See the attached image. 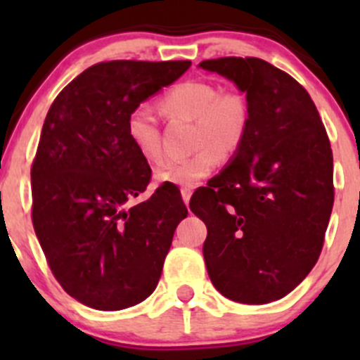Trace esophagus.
Here are the masks:
<instances>
[{"mask_svg": "<svg viewBox=\"0 0 360 360\" xmlns=\"http://www.w3.org/2000/svg\"><path fill=\"white\" fill-rule=\"evenodd\" d=\"M191 193H193V190H191V188H183V190H181V197H183V200L186 205H188V202H190Z\"/></svg>", "mask_w": 360, "mask_h": 360, "instance_id": "obj_1", "label": "esophagus"}]
</instances>
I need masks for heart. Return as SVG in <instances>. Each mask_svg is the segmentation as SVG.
<instances>
[{
	"instance_id": "1",
	"label": "heart",
	"mask_w": 360,
	"mask_h": 360,
	"mask_svg": "<svg viewBox=\"0 0 360 360\" xmlns=\"http://www.w3.org/2000/svg\"><path fill=\"white\" fill-rule=\"evenodd\" d=\"M167 116L193 120L191 144L198 148L190 157L169 160L157 170L160 183L193 186L205 179L223 158L240 150L249 129V104L238 92H219L209 82L190 79L174 85L160 99ZM127 137L134 150L146 162L158 163L163 158L158 123L146 106L136 108L127 118Z\"/></svg>"
}]
</instances>
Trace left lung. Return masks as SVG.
Here are the masks:
<instances>
[{"label": "left lung", "mask_w": 360, "mask_h": 360, "mask_svg": "<svg viewBox=\"0 0 360 360\" xmlns=\"http://www.w3.org/2000/svg\"><path fill=\"white\" fill-rule=\"evenodd\" d=\"M198 66L233 82L250 112L230 165L190 200L207 226V271L231 301H277L310 274L324 245L335 202L328 132L307 90L266 60Z\"/></svg>", "instance_id": "8db88e82"}]
</instances>
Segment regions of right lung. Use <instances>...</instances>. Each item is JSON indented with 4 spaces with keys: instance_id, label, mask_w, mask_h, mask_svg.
I'll return each instance as SVG.
<instances>
[{
    "instance_id": "1",
    "label": "right lung",
    "mask_w": 360,
    "mask_h": 360,
    "mask_svg": "<svg viewBox=\"0 0 360 360\" xmlns=\"http://www.w3.org/2000/svg\"><path fill=\"white\" fill-rule=\"evenodd\" d=\"M190 60H110L76 76L46 112L31 167L32 226L46 263L69 296L123 310L157 288L188 209L176 184L146 202L148 162L127 137V118L176 82Z\"/></svg>"
}]
</instances>
